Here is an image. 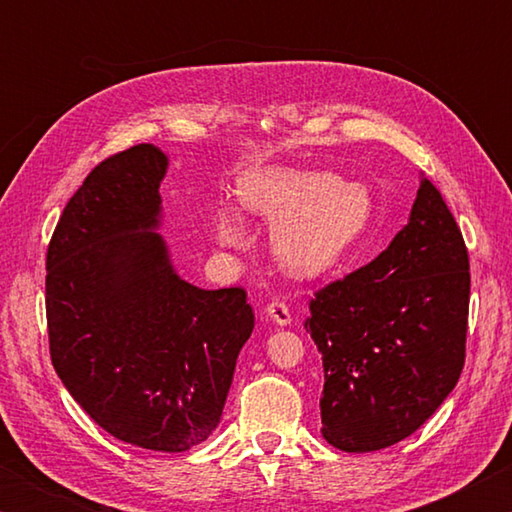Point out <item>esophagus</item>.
Segmentation results:
<instances>
[{"label": "esophagus", "instance_id": "obj_1", "mask_svg": "<svg viewBox=\"0 0 512 512\" xmlns=\"http://www.w3.org/2000/svg\"><path fill=\"white\" fill-rule=\"evenodd\" d=\"M266 314L277 325H289L291 323V309L287 307V302H284V300H277L275 298V300L268 302Z\"/></svg>", "mask_w": 512, "mask_h": 512}]
</instances>
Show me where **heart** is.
Returning <instances> with one entry per match:
<instances>
[{
  "instance_id": "b5f03b06",
  "label": "heart",
  "mask_w": 512,
  "mask_h": 512,
  "mask_svg": "<svg viewBox=\"0 0 512 512\" xmlns=\"http://www.w3.org/2000/svg\"><path fill=\"white\" fill-rule=\"evenodd\" d=\"M239 192L246 210L275 223V253L298 275L339 266L363 244L375 216L366 185L343 183L329 171H250ZM216 235L225 244H239L244 230L235 210L219 212Z\"/></svg>"
}]
</instances>
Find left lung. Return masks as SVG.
<instances>
[{
  "label": "left lung",
  "mask_w": 512,
  "mask_h": 512,
  "mask_svg": "<svg viewBox=\"0 0 512 512\" xmlns=\"http://www.w3.org/2000/svg\"><path fill=\"white\" fill-rule=\"evenodd\" d=\"M470 257L447 203L422 178L411 219L384 253L309 302L323 354V438L377 452L411 436L454 391L465 363Z\"/></svg>",
  "instance_id": "left-lung-1"
}]
</instances>
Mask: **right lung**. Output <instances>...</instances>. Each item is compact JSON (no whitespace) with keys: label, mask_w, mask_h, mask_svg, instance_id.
<instances>
[{"label":"right lung","mask_w":512,"mask_h":512,"mask_svg":"<svg viewBox=\"0 0 512 512\" xmlns=\"http://www.w3.org/2000/svg\"><path fill=\"white\" fill-rule=\"evenodd\" d=\"M167 158L151 144L110 155L83 180L47 248L51 363L110 436L187 452L221 420L255 327L241 287L180 280L153 228Z\"/></svg>","instance_id":"add662e5"}]
</instances>
